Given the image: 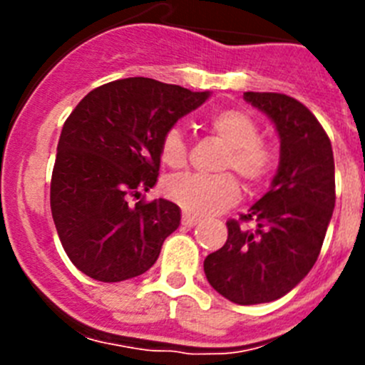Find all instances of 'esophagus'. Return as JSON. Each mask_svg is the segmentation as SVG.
Returning a JSON list of instances; mask_svg holds the SVG:
<instances>
[{"label": "esophagus", "mask_w": 365, "mask_h": 365, "mask_svg": "<svg viewBox=\"0 0 365 365\" xmlns=\"http://www.w3.org/2000/svg\"><path fill=\"white\" fill-rule=\"evenodd\" d=\"M197 221H199V219H197V217H193V215L182 214V225H185L186 228L195 227V225H197Z\"/></svg>", "instance_id": "1"}]
</instances>
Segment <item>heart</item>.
Wrapping results in <instances>:
<instances>
[{"label": "heart", "instance_id": "1", "mask_svg": "<svg viewBox=\"0 0 365 365\" xmlns=\"http://www.w3.org/2000/svg\"><path fill=\"white\" fill-rule=\"evenodd\" d=\"M208 128L227 146L221 170H235L250 186L263 182L274 172L278 151L272 144L259 138V128L248 113L241 109H221L208 118ZM160 159L170 168H182L188 160V143L179 128H170L163 135ZM164 190L168 197L190 215L217 214L240 197V182L232 173L172 177Z\"/></svg>", "mask_w": 365, "mask_h": 365}]
</instances>
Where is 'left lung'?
Instances as JSON below:
<instances>
[{
    "instance_id": "1",
    "label": "left lung",
    "mask_w": 365,
    "mask_h": 365,
    "mask_svg": "<svg viewBox=\"0 0 365 365\" xmlns=\"http://www.w3.org/2000/svg\"><path fill=\"white\" fill-rule=\"evenodd\" d=\"M279 137V164L269 192L241 221H227L228 240L205 259L206 279L237 305L269 303L291 292L320 256L334 210L333 148L302 102L282 93H245Z\"/></svg>"
}]
</instances>
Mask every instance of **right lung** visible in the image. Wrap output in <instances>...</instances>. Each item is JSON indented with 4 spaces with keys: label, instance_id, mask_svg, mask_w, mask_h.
Listing matches in <instances>:
<instances>
[{
    "label": "right lung",
    "instance_id": "add662e5",
    "mask_svg": "<svg viewBox=\"0 0 365 365\" xmlns=\"http://www.w3.org/2000/svg\"><path fill=\"white\" fill-rule=\"evenodd\" d=\"M208 96L135 76L96 87L73 109L58 140L51 212L63 250L86 276L115 283L153 267L180 208L130 197L153 188L163 135Z\"/></svg>",
    "mask_w": 365,
    "mask_h": 365
}]
</instances>
